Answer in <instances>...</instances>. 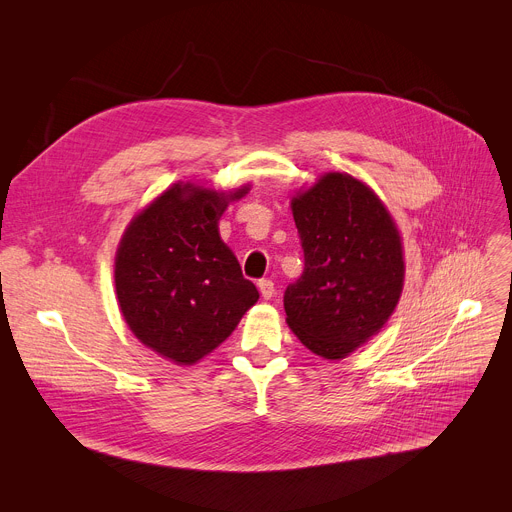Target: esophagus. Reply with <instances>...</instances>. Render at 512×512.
I'll return each instance as SVG.
<instances>
[{
  "label": "esophagus",
  "mask_w": 512,
  "mask_h": 512,
  "mask_svg": "<svg viewBox=\"0 0 512 512\" xmlns=\"http://www.w3.org/2000/svg\"><path fill=\"white\" fill-rule=\"evenodd\" d=\"M257 286H259V292H261V296H263L265 300L273 298V294H275V286H273V282H271V280H261Z\"/></svg>",
  "instance_id": "obj_1"
}]
</instances>
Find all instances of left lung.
<instances>
[{"mask_svg":"<svg viewBox=\"0 0 512 512\" xmlns=\"http://www.w3.org/2000/svg\"><path fill=\"white\" fill-rule=\"evenodd\" d=\"M304 271L284 294L288 327L324 359H343L374 337L404 286L398 228L367 185L322 175L292 198Z\"/></svg>","mask_w":512,"mask_h":512,"instance_id":"obj_1","label":"left lung"}]
</instances>
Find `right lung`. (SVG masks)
Wrapping results in <instances>:
<instances>
[{
	"label": "right lung",
	"mask_w": 512,
	"mask_h": 512,
	"mask_svg": "<svg viewBox=\"0 0 512 512\" xmlns=\"http://www.w3.org/2000/svg\"><path fill=\"white\" fill-rule=\"evenodd\" d=\"M249 188L216 192L175 183L128 224L116 253V296L128 329L179 365L214 351L259 300L220 239L228 202Z\"/></svg>",
	"instance_id": "1"
}]
</instances>
